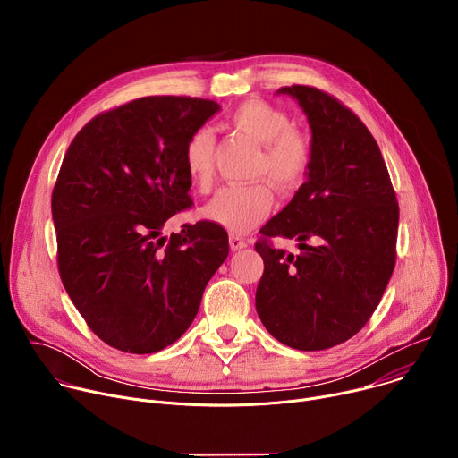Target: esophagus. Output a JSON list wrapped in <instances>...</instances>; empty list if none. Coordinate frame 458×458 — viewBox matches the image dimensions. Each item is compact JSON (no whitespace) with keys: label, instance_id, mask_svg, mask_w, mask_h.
Here are the masks:
<instances>
[{"label":"esophagus","instance_id":"obj_1","mask_svg":"<svg viewBox=\"0 0 458 458\" xmlns=\"http://www.w3.org/2000/svg\"><path fill=\"white\" fill-rule=\"evenodd\" d=\"M230 248L233 250V251H237V250H242V248H246L248 246V242L241 237V235H237V233H230Z\"/></svg>","mask_w":458,"mask_h":458}]
</instances>
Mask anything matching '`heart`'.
<instances>
[{
	"mask_svg": "<svg viewBox=\"0 0 458 458\" xmlns=\"http://www.w3.org/2000/svg\"><path fill=\"white\" fill-rule=\"evenodd\" d=\"M228 123L263 145L259 175H268L284 191H293L304 182L311 166V143L293 128L284 110L263 99H248L230 114ZM182 159L191 181L207 190L214 179V136L208 128L195 130L188 138ZM274 207L272 184L257 181L221 188L205 205L203 216L228 232L244 233L263 221Z\"/></svg>",
	"mask_w": 458,
	"mask_h": 458,
	"instance_id": "heart-1",
	"label": "heart"
}]
</instances>
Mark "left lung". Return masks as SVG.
I'll return each instance as SVG.
<instances>
[{
	"mask_svg": "<svg viewBox=\"0 0 458 458\" xmlns=\"http://www.w3.org/2000/svg\"><path fill=\"white\" fill-rule=\"evenodd\" d=\"M277 92L308 117L311 166L260 228L255 308L279 343L315 352L352 339L378 306L395 268L399 203L377 141L348 106L313 87ZM270 236L299 240L301 253L274 249Z\"/></svg>",
	"mask_w": 458,
	"mask_h": 458,
	"instance_id": "8db88e82",
	"label": "left lung"
}]
</instances>
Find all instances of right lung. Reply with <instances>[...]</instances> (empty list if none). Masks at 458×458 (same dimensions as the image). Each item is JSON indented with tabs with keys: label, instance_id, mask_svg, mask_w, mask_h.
Listing matches in <instances>:
<instances>
[{
	"label": "right lung",
	"instance_id": "add662e5",
	"mask_svg": "<svg viewBox=\"0 0 458 458\" xmlns=\"http://www.w3.org/2000/svg\"><path fill=\"white\" fill-rule=\"evenodd\" d=\"M219 105L150 96L89 121L52 191L57 268L89 328L126 353L174 344L228 257L225 228L199 221L161 235L191 207L184 145Z\"/></svg>",
	"mask_w": 458,
	"mask_h": 458
}]
</instances>
